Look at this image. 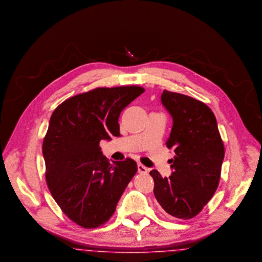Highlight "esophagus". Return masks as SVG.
<instances>
[{
    "instance_id": "obj_1",
    "label": "esophagus",
    "mask_w": 262,
    "mask_h": 262,
    "mask_svg": "<svg viewBox=\"0 0 262 262\" xmlns=\"http://www.w3.org/2000/svg\"><path fill=\"white\" fill-rule=\"evenodd\" d=\"M137 169H138L139 173H147L148 172V168L145 166H143L142 164L137 165Z\"/></svg>"
}]
</instances>
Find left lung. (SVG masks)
I'll return each instance as SVG.
<instances>
[{
  "label": "left lung",
  "mask_w": 262,
  "mask_h": 262,
  "mask_svg": "<svg viewBox=\"0 0 262 262\" xmlns=\"http://www.w3.org/2000/svg\"><path fill=\"white\" fill-rule=\"evenodd\" d=\"M161 101L172 117L173 125L166 142L176 153L173 169L162 178L156 169L154 195L169 215L190 220L212 198L220 183L224 145L215 116L209 106L188 95L164 91Z\"/></svg>",
  "instance_id": "obj_1"
}]
</instances>
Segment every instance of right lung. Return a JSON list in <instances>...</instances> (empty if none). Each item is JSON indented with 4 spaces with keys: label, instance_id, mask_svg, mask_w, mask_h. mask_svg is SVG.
Returning a JSON list of instances; mask_svg holds the SVG:
<instances>
[{
    "label": "right lung",
    "instance_id": "right-lung-1",
    "mask_svg": "<svg viewBox=\"0 0 262 262\" xmlns=\"http://www.w3.org/2000/svg\"><path fill=\"white\" fill-rule=\"evenodd\" d=\"M144 89L97 88L58 105L42 141L46 181L63 212L84 228L104 224L137 171L136 162L109 163L99 142L120 136L119 117Z\"/></svg>",
    "mask_w": 262,
    "mask_h": 262
}]
</instances>
